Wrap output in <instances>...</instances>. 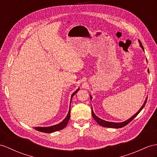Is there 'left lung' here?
I'll use <instances>...</instances> for the list:
<instances>
[{"label":"left lung","mask_w":157,"mask_h":157,"mask_svg":"<svg viewBox=\"0 0 157 157\" xmlns=\"http://www.w3.org/2000/svg\"><path fill=\"white\" fill-rule=\"evenodd\" d=\"M139 44H140V47L142 48V49L144 51V48L143 47L142 44H141L140 41L139 40ZM148 72H149V71L148 69ZM90 101L92 99V96L90 94ZM147 97L146 98V99H145V101L143 103V105H142V106H141L140 109L139 110L138 112H136V114H134V115L132 117H131L130 118H128V120L125 121H123V122H121V123H114V122H109V121H105V120H102L101 119V118H100L99 117H98L97 116H96V114H95L94 113V111L93 110V108H92V115H93L94 119L96 121L97 123L99 124L102 126V127H107V128H122L124 127V126H126L127 124H128L130 122H131V121H132L134 118H135L137 115H138L139 113L144 108V105H146V102H147Z\"/></svg>","instance_id":"1"}]
</instances>
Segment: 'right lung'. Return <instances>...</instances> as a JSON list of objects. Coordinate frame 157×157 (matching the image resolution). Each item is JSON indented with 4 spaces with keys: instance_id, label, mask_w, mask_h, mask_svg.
<instances>
[{
    "instance_id": "1",
    "label": "right lung",
    "mask_w": 157,
    "mask_h": 157,
    "mask_svg": "<svg viewBox=\"0 0 157 157\" xmlns=\"http://www.w3.org/2000/svg\"><path fill=\"white\" fill-rule=\"evenodd\" d=\"M78 90H79V88L75 92H74V93L72 94L71 98V102H70V106H71L72 98L73 97V96L76 93H77ZM70 117H71V108H69V110H68V113L67 114V117H65V118H64V119L62 122H61V123H60L59 124H57L53 125V126H51V127H34V129L36 130V131H40V132H45V133H51V132H53L60 131V130L63 129L67 125L68 122L70 119Z\"/></svg>"
}]
</instances>
